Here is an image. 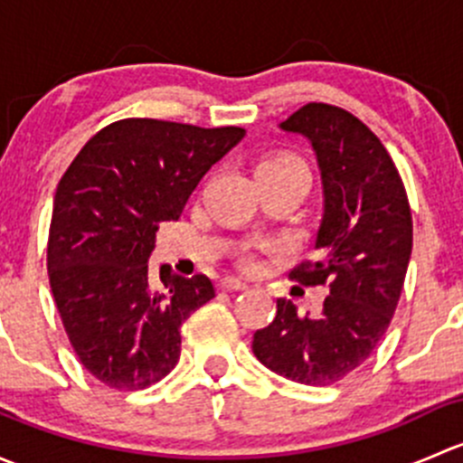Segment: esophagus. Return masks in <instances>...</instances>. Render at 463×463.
<instances>
[{"mask_svg":"<svg viewBox=\"0 0 463 463\" xmlns=\"http://www.w3.org/2000/svg\"><path fill=\"white\" fill-rule=\"evenodd\" d=\"M219 287L223 288V291H244L249 284L244 282V279H237V278H223L222 282H219Z\"/></svg>","mask_w":463,"mask_h":463,"instance_id":"1","label":"esophagus"}]
</instances>
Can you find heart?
<instances>
[{"instance_id":"b5f03b06","label":"heart","mask_w":463,"mask_h":463,"mask_svg":"<svg viewBox=\"0 0 463 463\" xmlns=\"http://www.w3.org/2000/svg\"><path fill=\"white\" fill-rule=\"evenodd\" d=\"M258 170H305L300 158L291 156V154H278V156H269L260 161Z\"/></svg>"}]
</instances>
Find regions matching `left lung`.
Returning <instances> with one entry per match:
<instances>
[{"label": "left lung", "instance_id": "obj_1", "mask_svg": "<svg viewBox=\"0 0 463 463\" xmlns=\"http://www.w3.org/2000/svg\"><path fill=\"white\" fill-rule=\"evenodd\" d=\"M279 129L311 143L325 197L316 258L291 279L325 284L329 296L318 316L279 298L273 322L255 331L253 354L288 381L331 385L361 367L390 326L412 253V213L394 161L356 116L309 102Z\"/></svg>", "mask_w": 463, "mask_h": 463}]
</instances>
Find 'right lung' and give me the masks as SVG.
Segmentation results:
<instances>
[{"label":"right lung","instance_id":"obj_1","mask_svg":"<svg viewBox=\"0 0 463 463\" xmlns=\"http://www.w3.org/2000/svg\"><path fill=\"white\" fill-rule=\"evenodd\" d=\"M154 118L107 125L78 152L53 199L46 266L64 331L85 370L114 390H145L181 356V325L214 298L205 275L147 260L205 172L244 138Z\"/></svg>","mask_w":463,"mask_h":463}]
</instances>
